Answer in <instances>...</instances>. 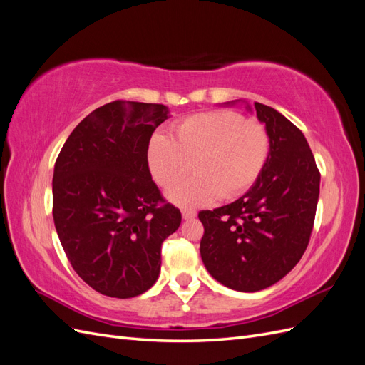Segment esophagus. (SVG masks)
Segmentation results:
<instances>
[{"label":"esophagus","instance_id":"1","mask_svg":"<svg viewBox=\"0 0 365 365\" xmlns=\"http://www.w3.org/2000/svg\"><path fill=\"white\" fill-rule=\"evenodd\" d=\"M196 217V212H193V210H182V219H193Z\"/></svg>","mask_w":365,"mask_h":365}]
</instances>
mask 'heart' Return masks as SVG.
I'll return each instance as SVG.
<instances>
[{
  "label": "heart",
  "instance_id": "obj_1",
  "mask_svg": "<svg viewBox=\"0 0 365 365\" xmlns=\"http://www.w3.org/2000/svg\"><path fill=\"white\" fill-rule=\"evenodd\" d=\"M269 135L259 121H245L233 111L192 115L172 129L155 132L148 143L149 170L160 185L170 187L190 172L193 178L169 190L181 207L208 205L222 195L231 200L250 190L269 157Z\"/></svg>",
  "mask_w": 365,
  "mask_h": 365
}]
</instances>
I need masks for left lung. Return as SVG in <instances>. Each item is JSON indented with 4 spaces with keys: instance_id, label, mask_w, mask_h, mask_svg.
Segmentation results:
<instances>
[{
    "instance_id": "obj_1",
    "label": "left lung",
    "mask_w": 365,
    "mask_h": 365,
    "mask_svg": "<svg viewBox=\"0 0 365 365\" xmlns=\"http://www.w3.org/2000/svg\"><path fill=\"white\" fill-rule=\"evenodd\" d=\"M254 111L271 143L262 175L237 201L197 215L207 271L240 292L269 288L300 262L319 195V172L303 132L271 106L256 102Z\"/></svg>"
}]
</instances>
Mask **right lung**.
I'll return each instance as SVG.
<instances>
[{
	"instance_id": "add662e5",
	"label": "right lung",
	"mask_w": 365,
	"mask_h": 365,
	"mask_svg": "<svg viewBox=\"0 0 365 365\" xmlns=\"http://www.w3.org/2000/svg\"><path fill=\"white\" fill-rule=\"evenodd\" d=\"M164 105L115 101L86 115L61 149L53 173V219L77 275L97 292H146L161 268V244L181 212L152 181L146 149Z\"/></svg>"
}]
</instances>
